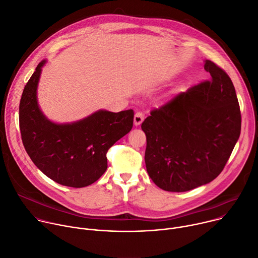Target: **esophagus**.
Here are the masks:
<instances>
[{
  "label": "esophagus",
  "instance_id": "obj_1",
  "mask_svg": "<svg viewBox=\"0 0 258 258\" xmlns=\"http://www.w3.org/2000/svg\"><path fill=\"white\" fill-rule=\"evenodd\" d=\"M144 120V115L141 112H137L134 116V123L136 126H139Z\"/></svg>",
  "mask_w": 258,
  "mask_h": 258
}]
</instances>
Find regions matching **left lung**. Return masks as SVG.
Here are the masks:
<instances>
[{"label": "left lung", "mask_w": 258, "mask_h": 258, "mask_svg": "<svg viewBox=\"0 0 258 258\" xmlns=\"http://www.w3.org/2000/svg\"><path fill=\"white\" fill-rule=\"evenodd\" d=\"M211 79L181 92L143 121L146 169L159 188L188 191L213 181L241 134L235 86L213 61L205 60Z\"/></svg>", "instance_id": "1"}]
</instances>
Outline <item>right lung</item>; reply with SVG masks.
I'll return each mask as SVG.
<instances>
[{
    "label": "right lung",
    "instance_id": "obj_1",
    "mask_svg": "<svg viewBox=\"0 0 258 258\" xmlns=\"http://www.w3.org/2000/svg\"><path fill=\"white\" fill-rule=\"evenodd\" d=\"M46 59L23 88L19 104L21 140L36 167L58 184L85 187L107 170V152L131 132L134 111L99 110L71 123H56L41 111L37 89Z\"/></svg>",
    "mask_w": 258,
    "mask_h": 258
}]
</instances>
